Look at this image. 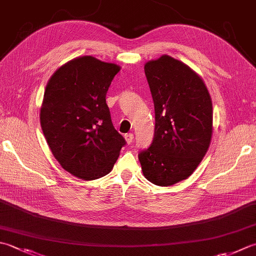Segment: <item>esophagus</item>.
I'll list each match as a JSON object with an SVG mask.
<instances>
[{
  "label": "esophagus",
  "instance_id": "esophagus-1",
  "mask_svg": "<svg viewBox=\"0 0 256 256\" xmlns=\"http://www.w3.org/2000/svg\"><path fill=\"white\" fill-rule=\"evenodd\" d=\"M124 138L125 141H126L128 144H131L133 142V138H134V135L132 133H128V134H125L124 135Z\"/></svg>",
  "mask_w": 256,
  "mask_h": 256
}]
</instances>
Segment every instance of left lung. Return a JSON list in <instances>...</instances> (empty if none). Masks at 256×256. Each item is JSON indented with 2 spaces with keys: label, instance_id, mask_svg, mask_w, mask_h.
<instances>
[{
  "label": "left lung",
  "instance_id": "8db88e82",
  "mask_svg": "<svg viewBox=\"0 0 256 256\" xmlns=\"http://www.w3.org/2000/svg\"><path fill=\"white\" fill-rule=\"evenodd\" d=\"M154 111L155 131L138 153L144 176L158 186L188 178L211 143L213 108L206 85L186 64L168 55L144 66Z\"/></svg>",
  "mask_w": 256,
  "mask_h": 256
}]
</instances>
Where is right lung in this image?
<instances>
[{"label":"right lung","mask_w":256,"mask_h":256,"mask_svg":"<svg viewBox=\"0 0 256 256\" xmlns=\"http://www.w3.org/2000/svg\"><path fill=\"white\" fill-rule=\"evenodd\" d=\"M120 68L80 56L58 68L45 88L40 122L48 148L65 171L85 181L111 172L126 143L105 100Z\"/></svg>","instance_id":"right-lung-1"}]
</instances>
